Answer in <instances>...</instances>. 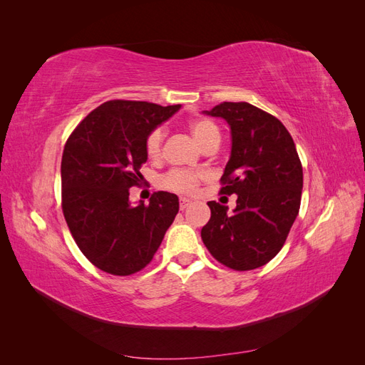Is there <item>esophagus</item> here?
I'll list each match as a JSON object with an SVG mask.
<instances>
[{
	"mask_svg": "<svg viewBox=\"0 0 365 365\" xmlns=\"http://www.w3.org/2000/svg\"><path fill=\"white\" fill-rule=\"evenodd\" d=\"M190 205H192L190 200H187V197H181V200H180V208L181 210H185L187 207H190Z\"/></svg>",
	"mask_w": 365,
	"mask_h": 365,
	"instance_id": "1",
	"label": "esophagus"
}]
</instances>
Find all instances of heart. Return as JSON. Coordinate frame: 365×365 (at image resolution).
Instances as JSON below:
<instances>
[{
  "mask_svg": "<svg viewBox=\"0 0 365 365\" xmlns=\"http://www.w3.org/2000/svg\"><path fill=\"white\" fill-rule=\"evenodd\" d=\"M190 132L196 141L205 149L210 145H219L220 130L215 121L208 118H195L190 121ZM165 137L164 128L158 126L152 129L145 141V149L150 160H160L163 155V143ZM205 180V173L185 170V169H173L165 173L161 178V185L164 189L176 192V193H193L201 181Z\"/></svg>",
  "mask_w": 365,
  "mask_h": 365,
  "instance_id": "heart-1",
  "label": "heart"
}]
</instances>
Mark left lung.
<instances>
[{
  "mask_svg": "<svg viewBox=\"0 0 365 365\" xmlns=\"http://www.w3.org/2000/svg\"><path fill=\"white\" fill-rule=\"evenodd\" d=\"M231 129V157L220 195H237L233 213L216 201L201 237L227 268L250 271L267 264L284 245L302 202L303 168L282 121L247 102H222L212 111Z\"/></svg>",
  "mask_w": 365,
  "mask_h": 365,
  "instance_id": "left-lung-1",
  "label": "left lung"
}]
</instances>
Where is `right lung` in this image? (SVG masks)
Instances as JSON below:
<instances>
[{
	"instance_id": "right-lung-1",
	"label": "right lung",
	"mask_w": 365,
	"mask_h": 365,
	"mask_svg": "<svg viewBox=\"0 0 365 365\" xmlns=\"http://www.w3.org/2000/svg\"><path fill=\"white\" fill-rule=\"evenodd\" d=\"M181 106L109 101L88 114L65 143L62 212L74 242L94 267L130 275L152 262L180 210L178 196L155 192L149 205L129 204L140 185L149 132Z\"/></svg>"
}]
</instances>
